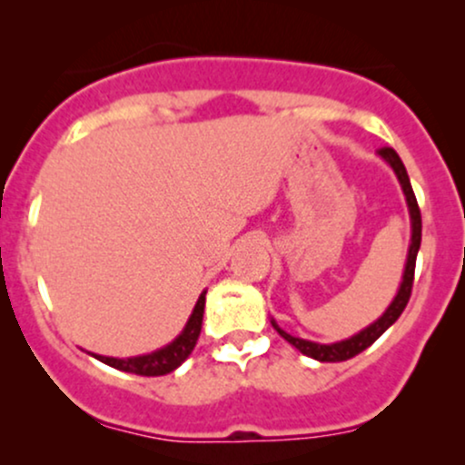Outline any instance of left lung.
I'll return each mask as SVG.
<instances>
[{
  "mask_svg": "<svg viewBox=\"0 0 465 465\" xmlns=\"http://www.w3.org/2000/svg\"><path fill=\"white\" fill-rule=\"evenodd\" d=\"M377 154L384 158L386 163L395 170L397 178H400L401 183V190L406 193V203H408V209H411V221H412V241H411V249H408V262H406V272H404V282H401L400 291H397L395 300H392V304L389 309H386V313L381 315L377 322H373L371 326H366L364 331H360V333L353 335L351 340H344V341H335V344H315V341H307V340H300V338H293V335H289L287 331L278 329L275 326V331H278L280 335H282L284 340L289 341V344H293L295 349L300 351L302 355H309L313 357V360H320V361H344V360H351V357L360 355L361 351L369 349L373 341L380 338L381 333H384L389 326L395 322L397 318L401 315V311L406 309L408 300H411V293H412V280H415V262H417V252H420V244H421V212H420V205H417V198H415V192H412V185H411V178L406 174V167L404 163H401V158L397 156V152L392 150V147H380L377 150Z\"/></svg>",
  "mask_w": 465,
  "mask_h": 465,
  "instance_id": "left-lung-1",
  "label": "left lung"
}]
</instances>
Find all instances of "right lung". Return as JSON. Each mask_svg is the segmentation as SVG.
I'll use <instances>...</instances> for the list:
<instances>
[{"label": "right lung", "instance_id": "1", "mask_svg": "<svg viewBox=\"0 0 465 465\" xmlns=\"http://www.w3.org/2000/svg\"><path fill=\"white\" fill-rule=\"evenodd\" d=\"M205 293L207 291H203L201 298H198L190 322H187L185 329H183V333L178 335L170 346H165V349L154 351V353L150 355L127 357V360H116V357H105V355H94V357L99 361H104V364L112 366V369L125 371V373H134L143 377L172 373V371L178 369V366L190 357L193 346H196L198 335H201V326H203V313H205Z\"/></svg>", "mask_w": 465, "mask_h": 465}]
</instances>
